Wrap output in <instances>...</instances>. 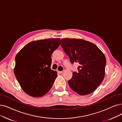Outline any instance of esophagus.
Masks as SVG:
<instances>
[{
    "label": "esophagus",
    "mask_w": 122,
    "mask_h": 122,
    "mask_svg": "<svg viewBox=\"0 0 122 122\" xmlns=\"http://www.w3.org/2000/svg\"><path fill=\"white\" fill-rule=\"evenodd\" d=\"M58 72H59L60 74H61V73H62V71H58Z\"/></svg>",
    "instance_id": "obj_1"
}]
</instances>
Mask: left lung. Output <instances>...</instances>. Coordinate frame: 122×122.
I'll list each match as a JSON object with an SVG mask.
<instances>
[{"label": "left lung", "mask_w": 122, "mask_h": 122, "mask_svg": "<svg viewBox=\"0 0 122 122\" xmlns=\"http://www.w3.org/2000/svg\"><path fill=\"white\" fill-rule=\"evenodd\" d=\"M61 46L71 64H79L78 72L72 73L68 81L71 88L80 95L93 92L105 77L106 58L95 44L83 40L63 38Z\"/></svg>", "instance_id": "left-lung-1"}]
</instances>
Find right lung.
<instances>
[{"label": "right lung", "instance_id": "obj_1", "mask_svg": "<svg viewBox=\"0 0 122 122\" xmlns=\"http://www.w3.org/2000/svg\"><path fill=\"white\" fill-rule=\"evenodd\" d=\"M60 38L33 41L24 46L15 56L14 73L27 94L40 97L50 90L57 76L51 69V56L58 47Z\"/></svg>", "mask_w": 122, "mask_h": 122}]
</instances>
